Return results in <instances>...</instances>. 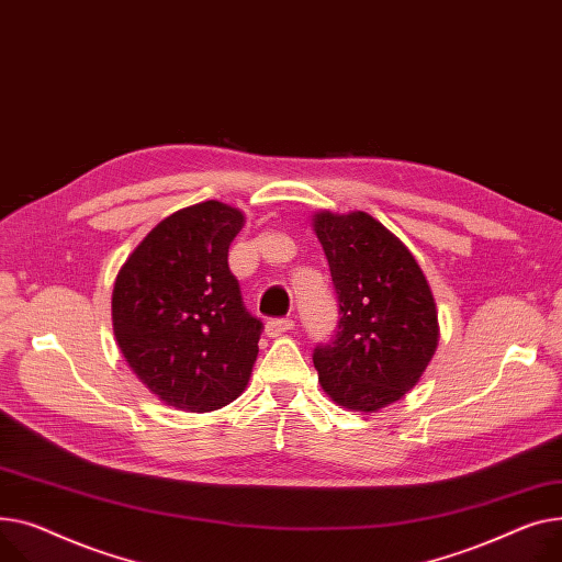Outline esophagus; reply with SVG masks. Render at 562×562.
Instances as JSON below:
<instances>
[{
  "mask_svg": "<svg viewBox=\"0 0 562 562\" xmlns=\"http://www.w3.org/2000/svg\"><path fill=\"white\" fill-rule=\"evenodd\" d=\"M292 328H294L292 319H270L266 324V334H268V338H279V336L292 331Z\"/></svg>",
  "mask_w": 562,
  "mask_h": 562,
  "instance_id": "1",
  "label": "esophagus"
}]
</instances>
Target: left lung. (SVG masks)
I'll return each mask as SVG.
<instances>
[{
    "label": "left lung",
    "instance_id": "8db88e82",
    "mask_svg": "<svg viewBox=\"0 0 562 562\" xmlns=\"http://www.w3.org/2000/svg\"><path fill=\"white\" fill-rule=\"evenodd\" d=\"M331 270L340 319L336 338L315 347L324 392L338 406L374 413L417 385L440 326L434 292L408 247L372 215H313Z\"/></svg>",
    "mask_w": 562,
    "mask_h": 562
}]
</instances>
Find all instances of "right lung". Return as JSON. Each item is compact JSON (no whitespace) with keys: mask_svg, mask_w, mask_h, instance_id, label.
<instances>
[{"mask_svg":"<svg viewBox=\"0 0 562 562\" xmlns=\"http://www.w3.org/2000/svg\"><path fill=\"white\" fill-rule=\"evenodd\" d=\"M243 211L202 202L158 222L113 285V334L128 368L160 402L188 413L240 397L262 322L228 270Z\"/></svg>","mask_w":562,"mask_h":562,"instance_id":"add662e5","label":"right lung"}]
</instances>
